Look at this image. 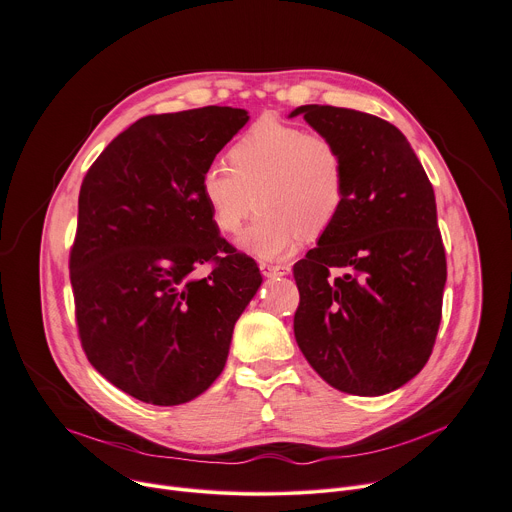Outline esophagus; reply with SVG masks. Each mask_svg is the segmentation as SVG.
Returning <instances> with one entry per match:
<instances>
[{
  "instance_id": "34e87169",
  "label": "esophagus",
  "mask_w": 512,
  "mask_h": 512,
  "mask_svg": "<svg viewBox=\"0 0 512 512\" xmlns=\"http://www.w3.org/2000/svg\"><path fill=\"white\" fill-rule=\"evenodd\" d=\"M259 269L265 277H284L292 271L290 265H271V263H261Z\"/></svg>"
}]
</instances>
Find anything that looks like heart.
Masks as SVG:
<instances>
[{"instance_id":"b5f03b06","label":"heart","mask_w":512,"mask_h":512,"mask_svg":"<svg viewBox=\"0 0 512 512\" xmlns=\"http://www.w3.org/2000/svg\"><path fill=\"white\" fill-rule=\"evenodd\" d=\"M228 159L230 167L214 163L204 171L202 196L224 235L239 232L257 196L261 212L239 241L257 259L294 255L343 212L345 161L329 136L263 118L232 145Z\"/></svg>"}]
</instances>
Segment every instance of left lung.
Returning a JSON list of instances; mask_svg holds the SVG:
<instances>
[{"label": "left lung", "mask_w": 512, "mask_h": 512, "mask_svg": "<svg viewBox=\"0 0 512 512\" xmlns=\"http://www.w3.org/2000/svg\"><path fill=\"white\" fill-rule=\"evenodd\" d=\"M294 116L331 138L347 173L341 216L294 265L296 343L333 388L382 396L425 367L439 331L447 263L433 185L378 116L318 104Z\"/></svg>", "instance_id": "obj_1"}]
</instances>
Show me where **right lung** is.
<instances>
[{
    "label": "right lung",
    "instance_id": "add662e5",
    "mask_svg": "<svg viewBox=\"0 0 512 512\" xmlns=\"http://www.w3.org/2000/svg\"><path fill=\"white\" fill-rule=\"evenodd\" d=\"M247 122L228 106L141 118L81 183L69 261L81 345L136 400L175 406L206 392L263 282L202 196L204 171ZM208 260L211 275L194 278Z\"/></svg>",
    "mask_w": 512,
    "mask_h": 512
}]
</instances>
